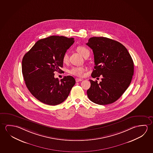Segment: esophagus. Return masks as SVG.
Wrapping results in <instances>:
<instances>
[{
    "instance_id": "1",
    "label": "esophagus",
    "mask_w": 153,
    "mask_h": 153,
    "mask_svg": "<svg viewBox=\"0 0 153 153\" xmlns=\"http://www.w3.org/2000/svg\"><path fill=\"white\" fill-rule=\"evenodd\" d=\"M76 82H80V81H82L83 80V79H80V78H76L75 79Z\"/></svg>"
}]
</instances>
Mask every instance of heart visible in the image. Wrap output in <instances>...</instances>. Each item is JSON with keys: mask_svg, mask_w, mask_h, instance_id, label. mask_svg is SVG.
I'll return each mask as SVG.
<instances>
[{"mask_svg": "<svg viewBox=\"0 0 153 153\" xmlns=\"http://www.w3.org/2000/svg\"><path fill=\"white\" fill-rule=\"evenodd\" d=\"M76 50L80 54V55H82L83 56H84L86 52L88 51L86 48L82 46H78L76 48ZM68 60H69V56H68V54L65 53L63 56V62L66 63L68 62ZM86 70H87V68L84 67H74L69 70V73L71 75L76 76L78 77H83L85 74V71Z\"/></svg>", "mask_w": 153, "mask_h": 153, "instance_id": "1", "label": "heart"}]
</instances>
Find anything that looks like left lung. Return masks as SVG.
Returning a JSON list of instances; mask_svg holds the SVG:
<instances>
[{"label":"left lung","instance_id":"1","mask_svg":"<svg viewBox=\"0 0 153 153\" xmlns=\"http://www.w3.org/2000/svg\"><path fill=\"white\" fill-rule=\"evenodd\" d=\"M86 45L94 54L95 66L91 76L102 77L99 84L90 79L88 98L100 105L114 102L130 84L134 73L132 59L124 45L110 38L93 37Z\"/></svg>","mask_w":153,"mask_h":153}]
</instances>
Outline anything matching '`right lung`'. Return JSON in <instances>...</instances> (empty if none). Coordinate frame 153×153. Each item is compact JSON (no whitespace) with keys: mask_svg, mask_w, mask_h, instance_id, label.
<instances>
[{"mask_svg":"<svg viewBox=\"0 0 153 153\" xmlns=\"http://www.w3.org/2000/svg\"><path fill=\"white\" fill-rule=\"evenodd\" d=\"M74 43V38L52 36L38 40L24 55L22 71L25 85L40 102L51 105L60 104L75 84L72 76H65L60 81L54 73L62 71L63 56Z\"/></svg>","mask_w":153,"mask_h":153,"instance_id":"obj_1","label":"right lung"}]
</instances>
